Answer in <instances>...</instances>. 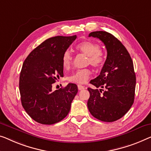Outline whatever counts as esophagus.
Instances as JSON below:
<instances>
[{
	"label": "esophagus",
	"instance_id": "esophagus-1",
	"mask_svg": "<svg viewBox=\"0 0 151 151\" xmlns=\"http://www.w3.org/2000/svg\"><path fill=\"white\" fill-rule=\"evenodd\" d=\"M78 90H83L85 89V87L81 85H78Z\"/></svg>",
	"mask_w": 151,
	"mask_h": 151
}]
</instances>
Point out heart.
<instances>
[{
  "instance_id": "b5f03b06",
  "label": "heart",
  "mask_w": 151,
  "mask_h": 151,
  "mask_svg": "<svg viewBox=\"0 0 151 151\" xmlns=\"http://www.w3.org/2000/svg\"><path fill=\"white\" fill-rule=\"evenodd\" d=\"M76 50L84 55L88 56L87 64L96 68L103 66L105 62L104 53L100 50V46L98 43L91 41H84L76 46ZM73 63V57L69 51L64 53L62 58V66L65 70H68ZM91 70L88 68L78 70L68 77L70 82L83 84L89 79Z\"/></svg>"
}]
</instances>
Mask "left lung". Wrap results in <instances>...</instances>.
Here are the masks:
<instances>
[{
	"instance_id": "obj_1",
	"label": "left lung",
	"mask_w": 151,
	"mask_h": 151,
	"mask_svg": "<svg viewBox=\"0 0 151 151\" xmlns=\"http://www.w3.org/2000/svg\"><path fill=\"white\" fill-rule=\"evenodd\" d=\"M89 37L102 40L107 58L100 75L90 81L102 89H87L90 93L87 107L98 120L113 122L123 117L134 103L136 75L133 61L125 46L111 33L96 31ZM102 88L106 89L103 93Z\"/></svg>"
}]
</instances>
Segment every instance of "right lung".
Listing matches in <instances>:
<instances>
[{
	"label": "right lung",
	"mask_w": 151,
	"mask_h": 151,
	"mask_svg": "<svg viewBox=\"0 0 151 151\" xmlns=\"http://www.w3.org/2000/svg\"><path fill=\"white\" fill-rule=\"evenodd\" d=\"M76 39V35L49 38L24 60L19 76L21 102L28 115L38 123L54 124L70 112L77 85L68 83L52 91V84L64 76L62 55Z\"/></svg>",
	"instance_id": "right-lung-1"
}]
</instances>
